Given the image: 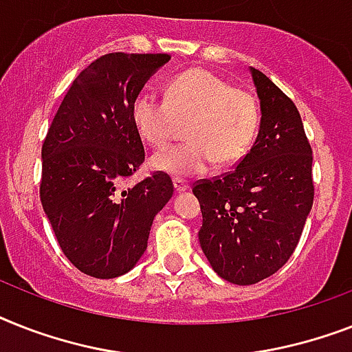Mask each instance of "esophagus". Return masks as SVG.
<instances>
[{"label": "esophagus", "instance_id": "1", "mask_svg": "<svg viewBox=\"0 0 352 352\" xmlns=\"http://www.w3.org/2000/svg\"><path fill=\"white\" fill-rule=\"evenodd\" d=\"M173 188H175L177 193H182V191H186L190 186L186 184L184 181H181V179H173Z\"/></svg>", "mask_w": 352, "mask_h": 352}]
</instances>
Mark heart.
I'll use <instances>...</instances> for the list:
<instances>
[{
    "label": "heart",
    "mask_w": 352,
    "mask_h": 352,
    "mask_svg": "<svg viewBox=\"0 0 352 352\" xmlns=\"http://www.w3.org/2000/svg\"><path fill=\"white\" fill-rule=\"evenodd\" d=\"M186 117L190 121L184 135L190 141L153 153V170L186 179L210 171L217 161L230 166L250 150L258 126L255 99L204 68L173 77L164 90V101L144 92L131 102L133 128L155 148L170 141L175 119Z\"/></svg>",
    "instance_id": "b5f03b06"
}]
</instances>
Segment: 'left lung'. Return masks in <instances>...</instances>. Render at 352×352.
Listing matches in <instances>:
<instances>
[{"label":"left lung","mask_w":352,"mask_h":352,"mask_svg":"<svg viewBox=\"0 0 352 352\" xmlns=\"http://www.w3.org/2000/svg\"><path fill=\"white\" fill-rule=\"evenodd\" d=\"M250 72L262 116L255 144L235 170L193 186L202 251L236 285L256 284L289 260L315 197L313 151L295 102L260 70Z\"/></svg>","instance_id":"obj_1"}]
</instances>
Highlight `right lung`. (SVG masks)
I'll return each instance as SVG.
<instances>
[{"mask_svg": "<svg viewBox=\"0 0 352 352\" xmlns=\"http://www.w3.org/2000/svg\"><path fill=\"white\" fill-rule=\"evenodd\" d=\"M168 54H107L68 88L41 150L39 195L63 253L96 278H116L148 248L151 224L173 195L155 171L124 188L144 161L131 102Z\"/></svg>", "mask_w": 352, "mask_h": 352, "instance_id": "add662e5", "label": "right lung"}]
</instances>
